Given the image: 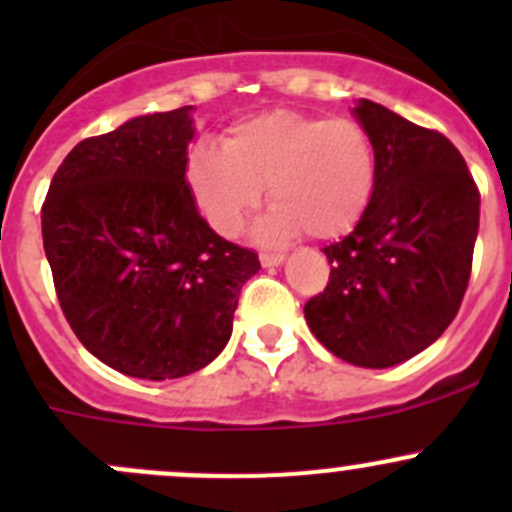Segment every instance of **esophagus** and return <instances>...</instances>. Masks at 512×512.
Listing matches in <instances>:
<instances>
[{
    "label": "esophagus",
    "instance_id": "esophagus-1",
    "mask_svg": "<svg viewBox=\"0 0 512 512\" xmlns=\"http://www.w3.org/2000/svg\"><path fill=\"white\" fill-rule=\"evenodd\" d=\"M260 262L262 267H280L285 262V255H280V252H262Z\"/></svg>",
    "mask_w": 512,
    "mask_h": 512
}]
</instances>
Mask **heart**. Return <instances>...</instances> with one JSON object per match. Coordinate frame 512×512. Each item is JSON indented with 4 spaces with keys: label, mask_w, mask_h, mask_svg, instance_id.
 <instances>
[{
    "label": "heart",
    "mask_w": 512,
    "mask_h": 512,
    "mask_svg": "<svg viewBox=\"0 0 512 512\" xmlns=\"http://www.w3.org/2000/svg\"><path fill=\"white\" fill-rule=\"evenodd\" d=\"M185 180L200 213L220 235H235L260 203L275 205L255 225L260 242H282L307 230L332 240L359 223L376 188V151L354 118L277 111L237 121L223 146L198 143Z\"/></svg>",
    "instance_id": "1"
}]
</instances>
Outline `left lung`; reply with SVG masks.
<instances>
[{"label":"left lung","mask_w":512,"mask_h":512,"mask_svg":"<svg viewBox=\"0 0 512 512\" xmlns=\"http://www.w3.org/2000/svg\"><path fill=\"white\" fill-rule=\"evenodd\" d=\"M354 118L376 151L369 208L324 247L332 272L304 304L314 337L364 369H389L431 347L456 317L471 277L480 193L443 133L361 98Z\"/></svg>","instance_id":"obj_1"}]
</instances>
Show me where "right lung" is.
Returning <instances> with one entry per match:
<instances>
[{"label": "right lung", "instance_id": "obj_1", "mask_svg": "<svg viewBox=\"0 0 512 512\" xmlns=\"http://www.w3.org/2000/svg\"><path fill=\"white\" fill-rule=\"evenodd\" d=\"M193 106L86 138L56 170L41 237L79 342L126 376L180 379L225 349L252 250L200 218L185 180Z\"/></svg>", "mask_w": 512, "mask_h": 512}]
</instances>
